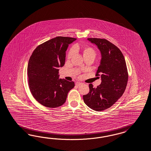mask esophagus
I'll return each instance as SVG.
<instances>
[{
  "label": "esophagus",
  "mask_w": 151,
  "mask_h": 151,
  "mask_svg": "<svg viewBox=\"0 0 151 151\" xmlns=\"http://www.w3.org/2000/svg\"><path fill=\"white\" fill-rule=\"evenodd\" d=\"M82 84V83H81V82H77L76 83V85H77V86H80Z\"/></svg>",
  "instance_id": "esophagus-1"
}]
</instances>
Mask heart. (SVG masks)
I'll return each mask as SVG.
<instances>
[{
    "instance_id": "b5f03b06",
    "label": "heart",
    "mask_w": 151,
    "mask_h": 151,
    "mask_svg": "<svg viewBox=\"0 0 151 151\" xmlns=\"http://www.w3.org/2000/svg\"><path fill=\"white\" fill-rule=\"evenodd\" d=\"M81 51L82 52V56L83 58H90L94 60L96 57V52L95 50L90 46H85L81 49ZM74 54V49H71L69 51L68 54V58L70 59Z\"/></svg>"
}]
</instances>
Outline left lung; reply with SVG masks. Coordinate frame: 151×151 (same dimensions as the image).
I'll return each instance as SVG.
<instances>
[{"label": "left lung", "mask_w": 151, "mask_h": 151, "mask_svg": "<svg viewBox=\"0 0 151 151\" xmlns=\"http://www.w3.org/2000/svg\"><path fill=\"white\" fill-rule=\"evenodd\" d=\"M87 40L100 51L101 59L96 76H100L101 83L96 88L90 83V91L83 99L90 109L101 111L110 108L122 96L127 84L128 71L124 55L116 46L105 39Z\"/></svg>", "instance_id": "obj_1"}]
</instances>
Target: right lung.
<instances>
[{"instance_id": "1", "label": "right lung", "mask_w": 151, "mask_h": 151, "mask_svg": "<svg viewBox=\"0 0 151 151\" xmlns=\"http://www.w3.org/2000/svg\"><path fill=\"white\" fill-rule=\"evenodd\" d=\"M76 38L58 37L38 46L27 65L30 92L42 105L55 108L65 102L68 93L75 86L73 81L59 78V68L65 62L66 50Z\"/></svg>"}]
</instances>
